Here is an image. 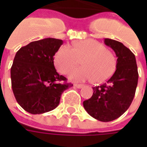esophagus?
Listing matches in <instances>:
<instances>
[{"instance_id":"34e87169","label":"esophagus","mask_w":147,"mask_h":147,"mask_svg":"<svg viewBox=\"0 0 147 147\" xmlns=\"http://www.w3.org/2000/svg\"><path fill=\"white\" fill-rule=\"evenodd\" d=\"M74 86H76V87H77V88L80 89V88H82L83 86H84V85H83V84H74Z\"/></svg>"}]
</instances>
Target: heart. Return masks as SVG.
<instances>
[{"label":"heart","mask_w":147,"mask_h":147,"mask_svg":"<svg viewBox=\"0 0 147 147\" xmlns=\"http://www.w3.org/2000/svg\"><path fill=\"white\" fill-rule=\"evenodd\" d=\"M80 61L83 67L71 71L69 80L76 82L93 80L94 83H102L110 78L117 68L114 55L94 39L76 42L72 48L62 46L54 58L55 66L63 74L77 66Z\"/></svg>","instance_id":"1"}]
</instances>
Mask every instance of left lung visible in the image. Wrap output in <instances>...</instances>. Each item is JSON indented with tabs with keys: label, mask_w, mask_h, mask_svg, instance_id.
Masks as SVG:
<instances>
[{
	"label": "left lung",
	"mask_w": 147,
	"mask_h": 147,
	"mask_svg": "<svg viewBox=\"0 0 147 147\" xmlns=\"http://www.w3.org/2000/svg\"><path fill=\"white\" fill-rule=\"evenodd\" d=\"M105 44L116 53L117 69L105 83L93 87L92 97L83 102L84 109L96 120L109 122L129 108L135 97L139 73L136 57L123 43L105 38Z\"/></svg>",
	"instance_id": "left-lung-1"
}]
</instances>
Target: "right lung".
I'll use <instances>...</instances> for the list:
<instances>
[{"instance_id": "obj_1", "label": "right lung", "mask_w": 147, "mask_h": 147, "mask_svg": "<svg viewBox=\"0 0 147 147\" xmlns=\"http://www.w3.org/2000/svg\"><path fill=\"white\" fill-rule=\"evenodd\" d=\"M63 41L44 38L20 48L11 67V88L18 104L31 114L57 108L61 96L73 84L57 72L53 60Z\"/></svg>"}]
</instances>
